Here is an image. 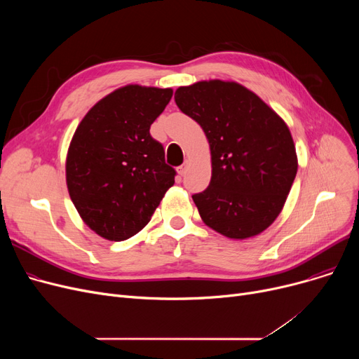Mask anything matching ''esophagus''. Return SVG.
Segmentation results:
<instances>
[{"mask_svg":"<svg viewBox=\"0 0 359 359\" xmlns=\"http://www.w3.org/2000/svg\"><path fill=\"white\" fill-rule=\"evenodd\" d=\"M186 172H187V163H184V164H182L180 167H177V173H179L180 176H184Z\"/></svg>","mask_w":359,"mask_h":359,"instance_id":"obj_1","label":"esophagus"}]
</instances>
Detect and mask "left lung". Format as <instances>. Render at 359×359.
I'll return each instance as SVG.
<instances>
[{
  "instance_id": "left-lung-1",
  "label": "left lung",
  "mask_w": 359,
  "mask_h": 359,
  "mask_svg": "<svg viewBox=\"0 0 359 359\" xmlns=\"http://www.w3.org/2000/svg\"><path fill=\"white\" fill-rule=\"evenodd\" d=\"M175 100L210 142L211 182L192 196L202 221L234 240L265 231L284 208L298 168L284 119L236 81L179 87Z\"/></svg>"
}]
</instances>
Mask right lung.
<instances>
[{"instance_id":"add662e5","label":"right lung","mask_w":359,"mask_h":359,"mask_svg":"<svg viewBox=\"0 0 359 359\" xmlns=\"http://www.w3.org/2000/svg\"><path fill=\"white\" fill-rule=\"evenodd\" d=\"M172 96V88L128 84L94 104L74 132L68 194L83 221L106 240L140 233L175 184V168L149 135Z\"/></svg>"}]
</instances>
